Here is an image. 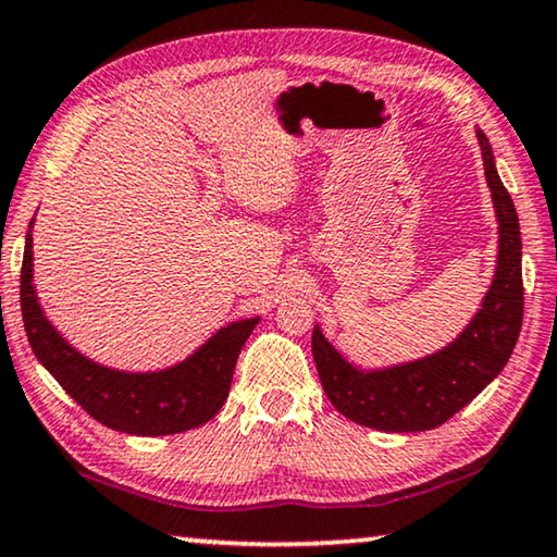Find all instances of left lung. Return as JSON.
<instances>
[{
    "mask_svg": "<svg viewBox=\"0 0 557 557\" xmlns=\"http://www.w3.org/2000/svg\"><path fill=\"white\" fill-rule=\"evenodd\" d=\"M497 219L495 276L462 332L442 349L389 367H357L313 326L311 351L332 405L379 432L434 430L470 405L510 359L522 326V240L510 193L499 181L487 135L478 127Z\"/></svg>",
    "mask_w": 557,
    "mask_h": 557,
    "instance_id": "8db88e82",
    "label": "left lung"
}]
</instances>
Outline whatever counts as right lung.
Wrapping results in <instances>:
<instances>
[{"label":"right lung","mask_w":557,"mask_h":557,"mask_svg":"<svg viewBox=\"0 0 557 557\" xmlns=\"http://www.w3.org/2000/svg\"><path fill=\"white\" fill-rule=\"evenodd\" d=\"M32 228L35 221L29 223L24 238L20 278L24 332L39 364L58 379L62 389L87 414L110 430L138 434V437H163V434L196 430L219 414L228 397L238 354L261 317L231 321L206 338L190 357L156 372H125L100 364L75 349L47 319L32 281L35 278Z\"/></svg>","instance_id":"obj_1"}]
</instances>
